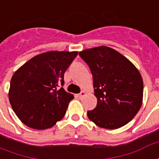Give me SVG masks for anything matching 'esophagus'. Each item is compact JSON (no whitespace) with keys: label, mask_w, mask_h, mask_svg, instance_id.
<instances>
[{"label":"esophagus","mask_w":159,"mask_h":159,"mask_svg":"<svg viewBox=\"0 0 159 159\" xmlns=\"http://www.w3.org/2000/svg\"><path fill=\"white\" fill-rule=\"evenodd\" d=\"M86 94H87L86 91H84V90H83V91H82V92H81V93H80L79 94H78V97H79L80 99H82V98L85 96Z\"/></svg>","instance_id":"34e87169"}]
</instances>
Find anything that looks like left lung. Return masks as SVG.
<instances>
[{"instance_id":"obj_1","label":"left lung","mask_w":159,"mask_h":159,"mask_svg":"<svg viewBox=\"0 0 159 159\" xmlns=\"http://www.w3.org/2000/svg\"><path fill=\"white\" fill-rule=\"evenodd\" d=\"M93 79L97 107L88 117L97 126L116 129L133 119L143 100V80L133 63L115 49L100 46L79 52Z\"/></svg>"}]
</instances>
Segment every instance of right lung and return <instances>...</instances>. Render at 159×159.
Returning <instances> with one entry per match:
<instances>
[{
  "instance_id": "add662e5",
  "label": "right lung",
  "mask_w": 159,
  "mask_h": 159,
  "mask_svg": "<svg viewBox=\"0 0 159 159\" xmlns=\"http://www.w3.org/2000/svg\"><path fill=\"white\" fill-rule=\"evenodd\" d=\"M78 52L48 51L33 57L12 75L8 98L23 123L34 129L54 126L74 98L62 87L64 74Z\"/></svg>"
}]
</instances>
